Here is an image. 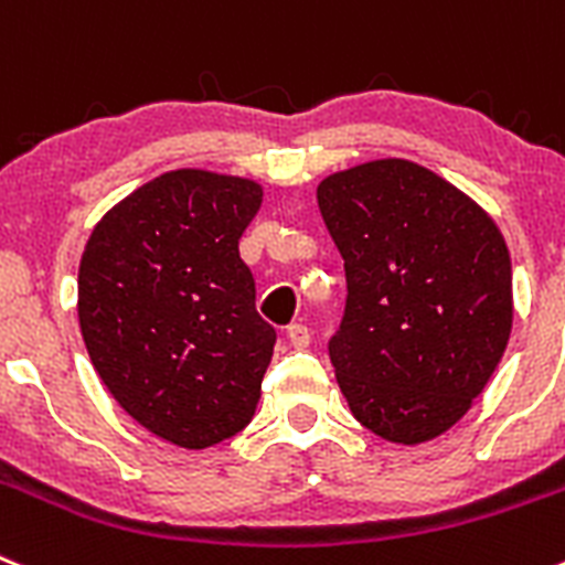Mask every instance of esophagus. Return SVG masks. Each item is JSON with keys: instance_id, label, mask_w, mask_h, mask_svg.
I'll use <instances>...</instances> for the list:
<instances>
[{"instance_id": "obj_1", "label": "esophagus", "mask_w": 565, "mask_h": 565, "mask_svg": "<svg viewBox=\"0 0 565 565\" xmlns=\"http://www.w3.org/2000/svg\"><path fill=\"white\" fill-rule=\"evenodd\" d=\"M287 340L292 342L295 348H309V342H312V331H309V326H303V323H289Z\"/></svg>"}]
</instances>
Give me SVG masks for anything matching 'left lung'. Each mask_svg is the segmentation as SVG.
<instances>
[{
  "label": "left lung",
  "mask_w": 565,
  "mask_h": 565,
  "mask_svg": "<svg viewBox=\"0 0 565 565\" xmlns=\"http://www.w3.org/2000/svg\"><path fill=\"white\" fill-rule=\"evenodd\" d=\"M318 209L345 262L329 340L348 407L384 440H431L497 371L513 326V270L497 223L413 161L329 175Z\"/></svg>",
  "instance_id": "obj_1"
}]
</instances>
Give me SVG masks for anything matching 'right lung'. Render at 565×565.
Masks as SVG:
<instances>
[{"label": "right lung", "mask_w": 565, "mask_h": 565, "mask_svg": "<svg viewBox=\"0 0 565 565\" xmlns=\"http://www.w3.org/2000/svg\"><path fill=\"white\" fill-rule=\"evenodd\" d=\"M258 205L245 178L167 172L114 205L83 250L77 315L99 379L183 449L234 437L262 395L276 329L239 256Z\"/></svg>", "instance_id": "right-lung-1"}]
</instances>
